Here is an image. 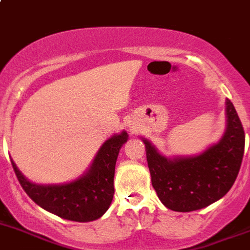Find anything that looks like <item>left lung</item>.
Segmentation results:
<instances>
[{"label":"left lung","mask_w":250,"mask_h":250,"mask_svg":"<svg viewBox=\"0 0 250 250\" xmlns=\"http://www.w3.org/2000/svg\"><path fill=\"white\" fill-rule=\"evenodd\" d=\"M226 115L228 126L221 140L200 155L166 159L143 140L151 184L167 208L176 212L201 209L231 189L243 159L244 130L230 100H226Z\"/></svg>","instance_id":"left-lung-1"}]
</instances>
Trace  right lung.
I'll list each match as a JSON object with an SVG mask.
<instances>
[{"label":"right lung","instance_id":"1","mask_svg":"<svg viewBox=\"0 0 250 250\" xmlns=\"http://www.w3.org/2000/svg\"><path fill=\"white\" fill-rule=\"evenodd\" d=\"M126 141L125 131L107 140L97 151L89 171L67 184H33L20 173L13 160L12 166L22 189L38 206L63 219L92 221L101 218L112 203L115 163Z\"/></svg>","mask_w":250,"mask_h":250}]
</instances>
